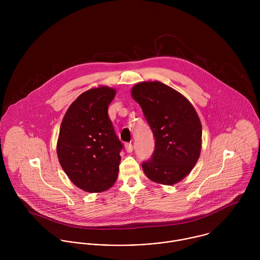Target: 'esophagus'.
Here are the masks:
<instances>
[{"instance_id":"1","label":"esophagus","mask_w":260,"mask_h":260,"mask_svg":"<svg viewBox=\"0 0 260 260\" xmlns=\"http://www.w3.org/2000/svg\"><path fill=\"white\" fill-rule=\"evenodd\" d=\"M125 149L128 153H131L133 151V145L131 143H126L125 144Z\"/></svg>"}]
</instances>
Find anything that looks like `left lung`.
Returning <instances> with one entry per match:
<instances>
[{
	"mask_svg": "<svg viewBox=\"0 0 260 260\" xmlns=\"http://www.w3.org/2000/svg\"><path fill=\"white\" fill-rule=\"evenodd\" d=\"M132 98L140 105L155 138V150L143 162L145 175L155 183L174 185L197 163L202 146L198 114L181 93L159 82L136 84Z\"/></svg>",
	"mask_w": 260,
	"mask_h": 260,
	"instance_id": "8db88e82",
	"label": "left lung"
}]
</instances>
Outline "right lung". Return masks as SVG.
<instances>
[{"label": "right lung", "instance_id": "obj_1", "mask_svg": "<svg viewBox=\"0 0 260 260\" xmlns=\"http://www.w3.org/2000/svg\"><path fill=\"white\" fill-rule=\"evenodd\" d=\"M115 95L107 86L87 90L70 105L60 126V165L75 185L89 193L108 190L118 177L123 145L108 116Z\"/></svg>", "mask_w": 260, "mask_h": 260}]
</instances>
